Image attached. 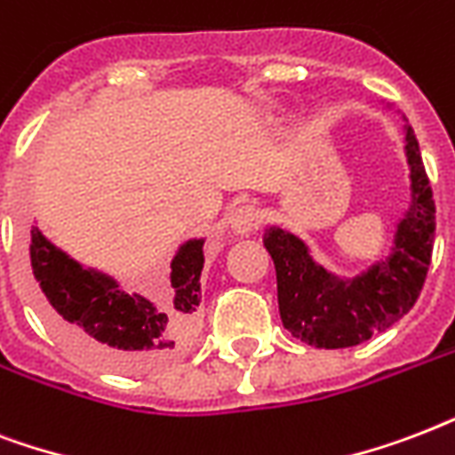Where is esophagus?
Wrapping results in <instances>:
<instances>
[{
  "label": "esophagus",
  "instance_id": "obj_1",
  "mask_svg": "<svg viewBox=\"0 0 455 455\" xmlns=\"http://www.w3.org/2000/svg\"><path fill=\"white\" fill-rule=\"evenodd\" d=\"M260 223H263V211L253 204H242L237 209L232 211L230 225L232 230L239 232V235H249V232L259 230Z\"/></svg>",
  "mask_w": 455,
  "mask_h": 455
}]
</instances>
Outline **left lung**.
Here are the masks:
<instances>
[{"instance_id": "1", "label": "left lung", "mask_w": 455, "mask_h": 455, "mask_svg": "<svg viewBox=\"0 0 455 455\" xmlns=\"http://www.w3.org/2000/svg\"><path fill=\"white\" fill-rule=\"evenodd\" d=\"M406 156L413 202L399 223L389 259L351 283L337 280L313 263L301 239L280 228L263 237L277 273L283 325L297 339L318 348H347L385 332L420 297L435 246L436 209L413 128H406Z\"/></svg>"}]
</instances>
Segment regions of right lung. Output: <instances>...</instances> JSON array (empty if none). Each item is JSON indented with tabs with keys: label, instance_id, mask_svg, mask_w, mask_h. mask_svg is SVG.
<instances>
[{
	"label": "right lung",
	"instance_id": "1",
	"mask_svg": "<svg viewBox=\"0 0 455 455\" xmlns=\"http://www.w3.org/2000/svg\"><path fill=\"white\" fill-rule=\"evenodd\" d=\"M204 239L182 246L172 260V297L156 306L123 291L111 277L87 270L30 230V266L42 320L76 355L107 371H154L185 354L196 332Z\"/></svg>",
	"mask_w": 455,
	"mask_h": 455
}]
</instances>
